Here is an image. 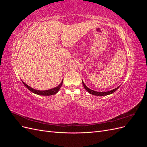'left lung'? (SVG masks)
I'll use <instances>...</instances> for the list:
<instances>
[{"mask_svg": "<svg viewBox=\"0 0 147 147\" xmlns=\"http://www.w3.org/2000/svg\"><path fill=\"white\" fill-rule=\"evenodd\" d=\"M82 83H83V85L84 88V89L90 93V94H92V95H94V96H107V95H109V94H112L113 92H114L115 91H116L119 88V86L116 88L113 89V90H111V91H106V92H99V91H94V90H91V89H90L89 88H88L86 85L84 83V82H83L82 80Z\"/></svg>", "mask_w": 147, "mask_h": 147, "instance_id": "1", "label": "left lung"}]
</instances>
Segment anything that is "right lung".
<instances>
[{"label":"right lung","mask_w":147,"mask_h":147,"mask_svg":"<svg viewBox=\"0 0 147 147\" xmlns=\"http://www.w3.org/2000/svg\"><path fill=\"white\" fill-rule=\"evenodd\" d=\"M23 83L24 84V86L27 88L29 91H30L34 93L35 94L37 95H40V96H51V95H54L56 94V93L59 91V89L61 88V87L62 86V84H63V79L62 80L61 83L59 84L58 86L54 88L50 89V90H43V91H40V90H35V89L31 88L30 86H28V84H26L24 82H23L22 81Z\"/></svg>","instance_id":"add662e5"}]
</instances>
